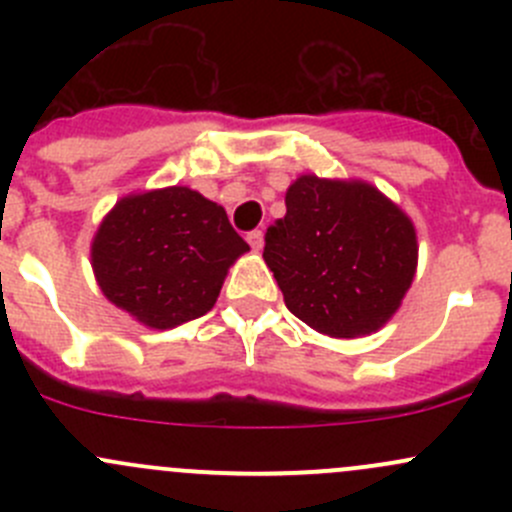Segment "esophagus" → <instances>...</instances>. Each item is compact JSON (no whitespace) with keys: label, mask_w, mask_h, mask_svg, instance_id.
I'll return each instance as SVG.
<instances>
[{"label":"esophagus","mask_w":512,"mask_h":512,"mask_svg":"<svg viewBox=\"0 0 512 512\" xmlns=\"http://www.w3.org/2000/svg\"><path fill=\"white\" fill-rule=\"evenodd\" d=\"M247 242H250L252 250L260 252V250H262V245H265V232H262V230H252V232H247Z\"/></svg>","instance_id":"1"}]
</instances>
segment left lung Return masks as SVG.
<instances>
[{"mask_svg":"<svg viewBox=\"0 0 512 512\" xmlns=\"http://www.w3.org/2000/svg\"><path fill=\"white\" fill-rule=\"evenodd\" d=\"M287 215L267 227V267L294 317L317 332L354 339L384 327L416 275L409 215L364 180L299 175Z\"/></svg>","mask_w":512,"mask_h":512,"instance_id":"8db88e82","label":"left lung"}]
</instances>
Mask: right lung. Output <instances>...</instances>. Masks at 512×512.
<instances>
[{
	"label": "right lung",
	"instance_id": "right-lung-1",
	"mask_svg": "<svg viewBox=\"0 0 512 512\" xmlns=\"http://www.w3.org/2000/svg\"><path fill=\"white\" fill-rule=\"evenodd\" d=\"M247 250L223 205L173 185L118 200L98 225L91 265L108 302L146 327L173 329L213 309Z\"/></svg>",
	"mask_w": 512,
	"mask_h": 512
}]
</instances>
